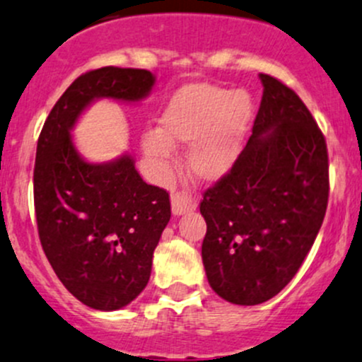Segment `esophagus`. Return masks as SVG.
Masks as SVG:
<instances>
[{
	"mask_svg": "<svg viewBox=\"0 0 362 362\" xmlns=\"http://www.w3.org/2000/svg\"><path fill=\"white\" fill-rule=\"evenodd\" d=\"M170 205H173V214L174 216H182L186 212H192L197 209L195 198L188 193H174L170 197Z\"/></svg>",
	"mask_w": 362,
	"mask_h": 362,
	"instance_id": "1",
	"label": "esophagus"
}]
</instances>
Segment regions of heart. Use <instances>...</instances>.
<instances>
[{
  "label": "heart",
  "mask_w": 362,
  "mask_h": 362,
  "mask_svg": "<svg viewBox=\"0 0 362 362\" xmlns=\"http://www.w3.org/2000/svg\"><path fill=\"white\" fill-rule=\"evenodd\" d=\"M252 117L254 102L243 89L186 84L167 103L158 120L160 127L143 134V153L165 174L176 153L174 145H189V173L202 182H216L235 165Z\"/></svg>",
  "instance_id": "obj_1"
}]
</instances>
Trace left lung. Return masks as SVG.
<instances>
[{
	"instance_id": "left-lung-1",
	"label": "left lung",
	"mask_w": 362,
	"mask_h": 362,
	"mask_svg": "<svg viewBox=\"0 0 362 362\" xmlns=\"http://www.w3.org/2000/svg\"><path fill=\"white\" fill-rule=\"evenodd\" d=\"M252 136L229 174L204 193L202 259L224 300L257 305L285 288L309 254L328 205V150L293 89L259 74Z\"/></svg>"
}]
</instances>
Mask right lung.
Here are the masks:
<instances>
[{"instance_id": "add662e5", "label": "right lung", "mask_w": 362, "mask_h": 362, "mask_svg": "<svg viewBox=\"0 0 362 362\" xmlns=\"http://www.w3.org/2000/svg\"><path fill=\"white\" fill-rule=\"evenodd\" d=\"M153 84L145 69L83 74L52 108L37 139L34 209L42 250L65 288L96 310L122 309L145 288L170 202L165 189L143 181L129 153L88 162L71 133L96 100L141 102Z\"/></svg>"}]
</instances>
